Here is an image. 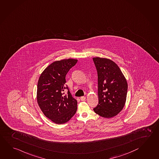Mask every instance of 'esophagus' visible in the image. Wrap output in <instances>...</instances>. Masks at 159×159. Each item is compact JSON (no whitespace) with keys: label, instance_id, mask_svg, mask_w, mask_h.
I'll list each match as a JSON object with an SVG mask.
<instances>
[{"label":"esophagus","instance_id":"1","mask_svg":"<svg viewBox=\"0 0 159 159\" xmlns=\"http://www.w3.org/2000/svg\"><path fill=\"white\" fill-rule=\"evenodd\" d=\"M80 99H81V101H84L86 100V97L85 96H82V97H81Z\"/></svg>","mask_w":159,"mask_h":159}]
</instances>
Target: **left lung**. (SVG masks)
I'll return each mask as SVG.
<instances>
[{
  "label": "left lung",
  "mask_w": 159,
  "mask_h": 159,
  "mask_svg": "<svg viewBox=\"0 0 159 159\" xmlns=\"http://www.w3.org/2000/svg\"><path fill=\"white\" fill-rule=\"evenodd\" d=\"M98 77V104L95 113L105 118L118 115L127 99L128 84L118 65L109 59L93 58Z\"/></svg>",
  "instance_id": "left-lung-1"
}]
</instances>
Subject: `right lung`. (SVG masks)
Segmentation results:
<instances>
[{
	"label": "right lung",
	"mask_w": 159,
	"mask_h": 159,
	"mask_svg": "<svg viewBox=\"0 0 159 159\" xmlns=\"http://www.w3.org/2000/svg\"><path fill=\"white\" fill-rule=\"evenodd\" d=\"M75 59L55 61L47 66L39 78L37 101L43 114L54 123L64 124L75 114L77 101L66 86V76L75 66ZM68 89L65 94L64 90Z\"/></svg>",
	"instance_id": "add662e5"
}]
</instances>
